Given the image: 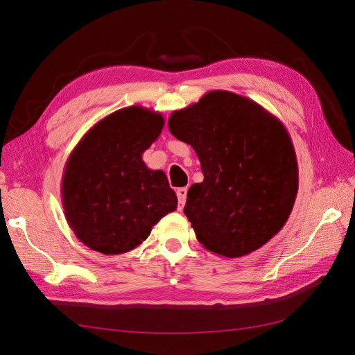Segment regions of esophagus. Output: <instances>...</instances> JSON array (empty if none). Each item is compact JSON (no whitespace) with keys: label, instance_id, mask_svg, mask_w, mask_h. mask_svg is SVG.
Returning <instances> with one entry per match:
<instances>
[{"label":"esophagus","instance_id":"34e87169","mask_svg":"<svg viewBox=\"0 0 355 355\" xmlns=\"http://www.w3.org/2000/svg\"><path fill=\"white\" fill-rule=\"evenodd\" d=\"M177 198H178V208L180 210H183L186 199H187V187H180L177 190Z\"/></svg>","mask_w":355,"mask_h":355}]
</instances>
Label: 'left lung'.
Returning a JSON list of instances; mask_svg holds the SVG:
<instances>
[{"label": "left lung", "instance_id": "1", "mask_svg": "<svg viewBox=\"0 0 355 355\" xmlns=\"http://www.w3.org/2000/svg\"><path fill=\"white\" fill-rule=\"evenodd\" d=\"M168 127L201 162L204 181L189 189L184 214L207 250L240 258L284 228L298 192V165L275 115L248 97L214 89L172 112Z\"/></svg>", "mask_w": 355, "mask_h": 355}]
</instances>
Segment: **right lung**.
<instances>
[{
    "instance_id": "add662e5",
    "label": "right lung",
    "mask_w": 355,
    "mask_h": 355,
    "mask_svg": "<svg viewBox=\"0 0 355 355\" xmlns=\"http://www.w3.org/2000/svg\"><path fill=\"white\" fill-rule=\"evenodd\" d=\"M163 125L160 112L123 107L91 127L71 151L61 201L71 231L89 249L105 255L133 250L163 216L177 210L165 172L142 160Z\"/></svg>"
}]
</instances>
